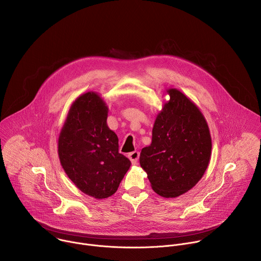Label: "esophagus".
<instances>
[{"instance_id":"obj_1","label":"esophagus","mask_w":261,"mask_h":261,"mask_svg":"<svg viewBox=\"0 0 261 261\" xmlns=\"http://www.w3.org/2000/svg\"><path fill=\"white\" fill-rule=\"evenodd\" d=\"M128 157H129L130 161L132 162V164L135 165V164H137V161H138V158H139V152L134 151V152L130 153V154L128 155Z\"/></svg>"}]
</instances>
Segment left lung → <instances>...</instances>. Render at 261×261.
<instances>
[{"instance_id": "1", "label": "left lung", "mask_w": 261, "mask_h": 261, "mask_svg": "<svg viewBox=\"0 0 261 261\" xmlns=\"http://www.w3.org/2000/svg\"><path fill=\"white\" fill-rule=\"evenodd\" d=\"M156 117L152 143L143 147L139 163L152 189L165 198L191 190L203 176L212 155V137L199 107L177 89Z\"/></svg>"}]
</instances>
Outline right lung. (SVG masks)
I'll return each instance as SVG.
<instances>
[{"mask_svg": "<svg viewBox=\"0 0 261 261\" xmlns=\"http://www.w3.org/2000/svg\"><path fill=\"white\" fill-rule=\"evenodd\" d=\"M108 106L97 92L74 100L58 138L61 165L76 187L96 199L118 190L131 162L119 153V138L107 126Z\"/></svg>", "mask_w": 261, "mask_h": 261, "instance_id": "right-lung-1", "label": "right lung"}]
</instances>
